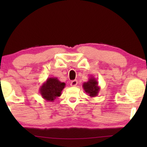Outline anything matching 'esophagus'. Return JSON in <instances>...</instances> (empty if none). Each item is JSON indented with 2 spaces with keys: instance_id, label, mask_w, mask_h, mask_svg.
<instances>
[{
  "instance_id": "1",
  "label": "esophagus",
  "mask_w": 147,
  "mask_h": 147,
  "mask_svg": "<svg viewBox=\"0 0 147 147\" xmlns=\"http://www.w3.org/2000/svg\"><path fill=\"white\" fill-rule=\"evenodd\" d=\"M77 84H78V81L76 80H74L71 81V86L75 87V86H76Z\"/></svg>"
}]
</instances>
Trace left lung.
Returning <instances> with one entry per match:
<instances>
[{
    "mask_svg": "<svg viewBox=\"0 0 147 147\" xmlns=\"http://www.w3.org/2000/svg\"><path fill=\"white\" fill-rule=\"evenodd\" d=\"M82 87L86 93L91 97H94V96H97L98 92L100 91L98 82L93 76H91L88 82H84Z\"/></svg>",
    "mask_w": 147,
    "mask_h": 147,
    "instance_id": "8db88e82",
    "label": "left lung"
}]
</instances>
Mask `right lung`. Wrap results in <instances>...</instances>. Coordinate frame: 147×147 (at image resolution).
<instances>
[{
	"instance_id": "add662e5",
	"label": "right lung",
	"mask_w": 147,
	"mask_h": 147,
	"mask_svg": "<svg viewBox=\"0 0 147 147\" xmlns=\"http://www.w3.org/2000/svg\"><path fill=\"white\" fill-rule=\"evenodd\" d=\"M65 86V84L59 81L58 78L51 77L47 78L42 84L39 88V93L45 100L54 102L57 97L61 96Z\"/></svg>"
}]
</instances>
